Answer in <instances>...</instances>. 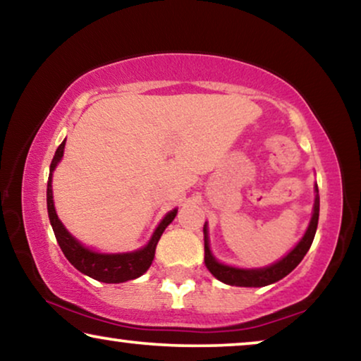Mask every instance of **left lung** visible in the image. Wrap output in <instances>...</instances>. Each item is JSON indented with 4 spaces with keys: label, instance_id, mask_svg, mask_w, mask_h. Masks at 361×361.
<instances>
[{
    "label": "left lung",
    "instance_id": "1",
    "mask_svg": "<svg viewBox=\"0 0 361 361\" xmlns=\"http://www.w3.org/2000/svg\"><path fill=\"white\" fill-rule=\"evenodd\" d=\"M316 201H314V214L311 219V224H309L306 233L301 238V242L298 243L296 247L293 248L291 252L288 253L286 257L280 260L275 265L267 267V268H258V270H240V268H233L222 265L216 260L214 257L211 255L209 250V242H207V229L204 226V263L212 275H214L217 280L231 284V286H245V288H262L268 286V284L275 283L281 280L291 273L294 268H296L301 260L306 255L309 248L312 245L314 235H316L317 231V222H319V190L316 186Z\"/></svg>",
    "mask_w": 361,
    "mask_h": 361
}]
</instances>
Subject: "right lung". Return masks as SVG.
Instances as JSON below:
<instances>
[{
    "label": "right lung",
    "instance_id": "right-lung-1",
    "mask_svg": "<svg viewBox=\"0 0 361 361\" xmlns=\"http://www.w3.org/2000/svg\"><path fill=\"white\" fill-rule=\"evenodd\" d=\"M63 147H65V140L59 145L57 152H55L52 164H50V175L47 181L49 219H50V224H52L55 238H57L63 255L67 257V260L72 263L78 271L85 273V275H88L93 278V280H98L101 283H124L129 280H135V278L144 275V273L150 268L152 260H154L155 257L157 243H159L161 233H164V231L166 229V226L175 219L176 209H173L165 216V219L160 222V226L157 227L155 233L152 235L150 242L147 243L144 248H140V250L130 252V253H113V255L91 252L90 248L81 245L77 238L70 235L62 222L59 221L57 212H55V207H54L52 171L55 170V166H57L60 159L63 157Z\"/></svg>",
    "mask_w": 361,
    "mask_h": 361
}]
</instances>
